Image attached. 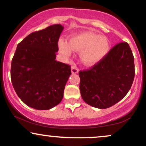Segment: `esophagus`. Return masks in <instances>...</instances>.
Returning <instances> with one entry per match:
<instances>
[{"label":"esophagus","instance_id":"obj_1","mask_svg":"<svg viewBox=\"0 0 146 146\" xmlns=\"http://www.w3.org/2000/svg\"><path fill=\"white\" fill-rule=\"evenodd\" d=\"M71 70H72V74H77L78 72V69L75 66H72L71 67Z\"/></svg>","mask_w":146,"mask_h":146}]
</instances>
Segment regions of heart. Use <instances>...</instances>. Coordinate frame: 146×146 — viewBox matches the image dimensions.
<instances>
[{
  "mask_svg": "<svg viewBox=\"0 0 146 146\" xmlns=\"http://www.w3.org/2000/svg\"><path fill=\"white\" fill-rule=\"evenodd\" d=\"M110 43L107 38L97 35L92 32H82L72 36L69 43L59 41V50L65 56H69L73 51L80 52V58L85 66L98 64L108 53Z\"/></svg>",
  "mask_w": 146,
  "mask_h": 146,
  "instance_id": "b5f03b06",
  "label": "heart"
}]
</instances>
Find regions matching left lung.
I'll return each mask as SVG.
<instances>
[{
	"mask_svg": "<svg viewBox=\"0 0 146 146\" xmlns=\"http://www.w3.org/2000/svg\"><path fill=\"white\" fill-rule=\"evenodd\" d=\"M82 100L93 107L106 109L125 98L135 76L134 57L127 42H119L98 64L79 72Z\"/></svg>",
	"mask_w": 146,
	"mask_h": 146,
	"instance_id": "1",
	"label": "left lung"
}]
</instances>
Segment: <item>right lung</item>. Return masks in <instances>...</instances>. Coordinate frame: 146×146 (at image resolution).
I'll use <instances>...</instances> for the list:
<instances>
[{
    "label": "right lung",
    "mask_w": 146,
    "mask_h": 146,
    "mask_svg": "<svg viewBox=\"0 0 146 146\" xmlns=\"http://www.w3.org/2000/svg\"><path fill=\"white\" fill-rule=\"evenodd\" d=\"M63 30L62 25H52L32 32L17 44L11 78L18 97L32 108L49 110L64 97L72 73L70 66L55 60Z\"/></svg>",
    "instance_id": "right-lung-1"
}]
</instances>
